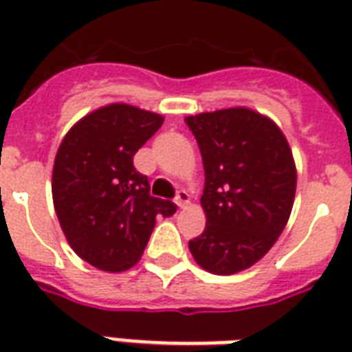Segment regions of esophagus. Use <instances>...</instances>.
I'll return each mask as SVG.
<instances>
[{"instance_id":"esophagus-1","label":"esophagus","mask_w":352,"mask_h":352,"mask_svg":"<svg viewBox=\"0 0 352 352\" xmlns=\"http://www.w3.org/2000/svg\"><path fill=\"white\" fill-rule=\"evenodd\" d=\"M175 203L179 208H184L190 204V195H188L186 190H181V192H177V197H175Z\"/></svg>"}]
</instances>
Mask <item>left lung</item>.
<instances>
[{
    "label": "left lung",
    "mask_w": 352,
    "mask_h": 352,
    "mask_svg": "<svg viewBox=\"0 0 352 352\" xmlns=\"http://www.w3.org/2000/svg\"><path fill=\"white\" fill-rule=\"evenodd\" d=\"M184 122L204 166L206 228L188 243L199 267L230 276L256 265L292 212L296 164L283 131L261 113L230 107Z\"/></svg>",
    "instance_id": "obj_1"
}]
</instances>
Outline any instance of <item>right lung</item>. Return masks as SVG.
I'll list each match as a JSON object with an SVG mask.
<instances>
[{
	"label": "right lung",
	"instance_id": "1",
	"mask_svg": "<svg viewBox=\"0 0 352 352\" xmlns=\"http://www.w3.org/2000/svg\"><path fill=\"white\" fill-rule=\"evenodd\" d=\"M164 117L129 104H109L80 118L58 148L52 203L65 239L84 261L106 272L137 265L157 215L177 212L149 195L133 157Z\"/></svg>",
	"mask_w": 352,
	"mask_h": 352
}]
</instances>
